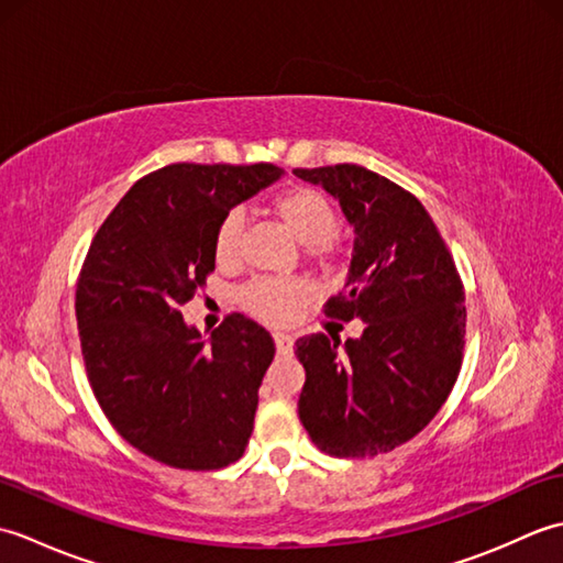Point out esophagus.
<instances>
[{"label":"esophagus","instance_id":"obj_1","mask_svg":"<svg viewBox=\"0 0 563 563\" xmlns=\"http://www.w3.org/2000/svg\"><path fill=\"white\" fill-rule=\"evenodd\" d=\"M273 341H275V349H278V353H290L292 351V336H288V333H280L275 331L273 333Z\"/></svg>","mask_w":563,"mask_h":563}]
</instances>
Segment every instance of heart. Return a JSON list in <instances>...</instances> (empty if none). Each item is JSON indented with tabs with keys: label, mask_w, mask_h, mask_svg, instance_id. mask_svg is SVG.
I'll return each mask as SVG.
<instances>
[{
	"label": "heart",
	"mask_w": 563,
	"mask_h": 563,
	"mask_svg": "<svg viewBox=\"0 0 563 563\" xmlns=\"http://www.w3.org/2000/svg\"><path fill=\"white\" fill-rule=\"evenodd\" d=\"M273 212L305 244V258L319 271L336 268L343 249L336 236L339 214L333 202L317 188L295 186L273 200ZM244 212L234 208L222 214L212 234V254L220 266H234L242 256ZM307 300V288L292 278H256L239 290V302L266 324H290Z\"/></svg>",
	"instance_id": "b5f03b06"
}]
</instances>
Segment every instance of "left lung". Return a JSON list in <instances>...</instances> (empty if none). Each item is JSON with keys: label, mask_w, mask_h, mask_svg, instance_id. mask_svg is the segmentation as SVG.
I'll use <instances>...</instances> for the list:
<instances>
[{"label": "left lung", "mask_w": 563, "mask_h": 563, "mask_svg": "<svg viewBox=\"0 0 563 563\" xmlns=\"http://www.w3.org/2000/svg\"><path fill=\"white\" fill-rule=\"evenodd\" d=\"M339 198L355 244L331 319H363L361 339L297 341L307 373L297 401L314 445L331 457H375L421 433L457 382L464 285L435 222L409 190L357 164L295 169Z\"/></svg>", "instance_id": "8db88e82"}]
</instances>
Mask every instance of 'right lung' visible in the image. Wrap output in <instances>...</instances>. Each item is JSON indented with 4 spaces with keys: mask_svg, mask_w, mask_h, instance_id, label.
I'll return each instance as SVG.
<instances>
[{
    "mask_svg": "<svg viewBox=\"0 0 563 563\" xmlns=\"http://www.w3.org/2000/svg\"><path fill=\"white\" fill-rule=\"evenodd\" d=\"M273 164H169L142 176L99 227L77 280L89 385L118 435L176 470L212 472L242 457L271 333L227 314L210 343L181 307L214 271V227L273 184Z\"/></svg>",
    "mask_w": 563,
    "mask_h": 563,
    "instance_id": "right-lung-1",
    "label": "right lung"
}]
</instances>
